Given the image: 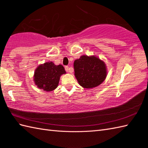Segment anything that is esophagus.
Here are the masks:
<instances>
[{
    "instance_id": "1",
    "label": "esophagus",
    "mask_w": 148,
    "mask_h": 148,
    "mask_svg": "<svg viewBox=\"0 0 148 148\" xmlns=\"http://www.w3.org/2000/svg\"><path fill=\"white\" fill-rule=\"evenodd\" d=\"M65 71H67V72H72V71H70V69H69V67H68V66H65Z\"/></svg>"
}]
</instances>
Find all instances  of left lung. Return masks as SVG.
Segmentation results:
<instances>
[{
  "instance_id": "obj_1",
  "label": "left lung",
  "mask_w": 148,
  "mask_h": 148,
  "mask_svg": "<svg viewBox=\"0 0 148 148\" xmlns=\"http://www.w3.org/2000/svg\"><path fill=\"white\" fill-rule=\"evenodd\" d=\"M74 68L78 83L85 88L99 86L107 76L104 62L95 56H81L74 61Z\"/></svg>"
}]
</instances>
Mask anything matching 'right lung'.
Instances as JSON below:
<instances>
[{"instance_id":"1","label":"right lung","mask_w":148,"mask_h":148,"mask_svg":"<svg viewBox=\"0 0 148 148\" xmlns=\"http://www.w3.org/2000/svg\"><path fill=\"white\" fill-rule=\"evenodd\" d=\"M65 73L62 65H56L52 62H46L36 69L34 80L39 88L50 92L58 86L60 76Z\"/></svg>"}]
</instances>
